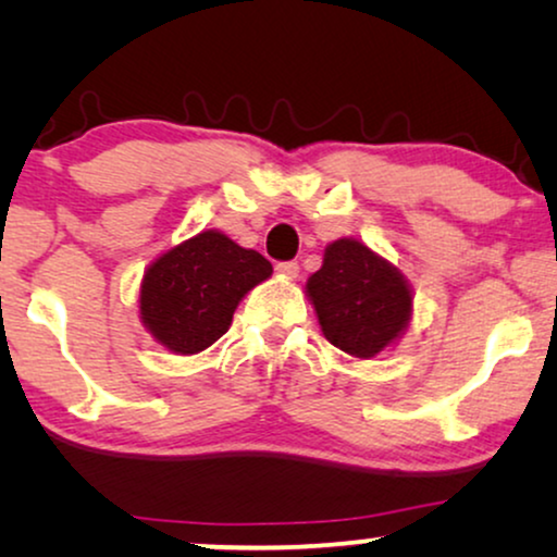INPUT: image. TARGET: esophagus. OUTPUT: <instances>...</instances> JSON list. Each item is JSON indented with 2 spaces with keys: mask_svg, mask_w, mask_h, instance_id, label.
Here are the masks:
<instances>
[{
  "mask_svg": "<svg viewBox=\"0 0 557 557\" xmlns=\"http://www.w3.org/2000/svg\"><path fill=\"white\" fill-rule=\"evenodd\" d=\"M276 273H278V276L288 278V281H296V278H299V263H296V261L276 263Z\"/></svg>",
  "mask_w": 557,
  "mask_h": 557,
  "instance_id": "obj_1",
  "label": "esophagus"
}]
</instances>
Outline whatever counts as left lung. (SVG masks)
Wrapping results in <instances>:
<instances>
[{
  "label": "left lung",
  "instance_id": "1",
  "mask_svg": "<svg viewBox=\"0 0 557 557\" xmlns=\"http://www.w3.org/2000/svg\"><path fill=\"white\" fill-rule=\"evenodd\" d=\"M304 294L324 337L357 360L393 349L413 319L410 281L357 238H337L324 248L322 269L307 278Z\"/></svg>",
  "mask_w": 557,
  "mask_h": 557
}]
</instances>
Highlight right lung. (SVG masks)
Returning <instances> with one entry per match:
<instances>
[{
  "label": "right lung",
  "mask_w": 557,
  "mask_h": 557,
  "mask_svg": "<svg viewBox=\"0 0 557 557\" xmlns=\"http://www.w3.org/2000/svg\"><path fill=\"white\" fill-rule=\"evenodd\" d=\"M273 265L223 231H202L159 253L144 271L139 319L172 355H197L231 330L238 304Z\"/></svg>",
  "instance_id": "right-lung-1"
}]
</instances>
